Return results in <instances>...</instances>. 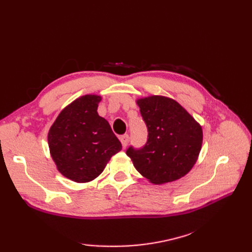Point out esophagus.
<instances>
[{
	"label": "esophagus",
	"instance_id": "esophagus-1",
	"mask_svg": "<svg viewBox=\"0 0 252 252\" xmlns=\"http://www.w3.org/2000/svg\"><path fill=\"white\" fill-rule=\"evenodd\" d=\"M120 141L122 143V146H123V148L125 149L127 147V145H128V142H129V135L128 134L122 135L120 138Z\"/></svg>",
	"mask_w": 252,
	"mask_h": 252
}]
</instances>
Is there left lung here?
Listing matches in <instances>:
<instances>
[{"instance_id": "left-lung-1", "label": "left lung", "mask_w": 252, "mask_h": 252, "mask_svg": "<svg viewBox=\"0 0 252 252\" xmlns=\"http://www.w3.org/2000/svg\"><path fill=\"white\" fill-rule=\"evenodd\" d=\"M148 139L141 149L129 147L126 155L144 178L161 185L186 175L199 158L203 143L201 125L170 97L138 98Z\"/></svg>"}]
</instances>
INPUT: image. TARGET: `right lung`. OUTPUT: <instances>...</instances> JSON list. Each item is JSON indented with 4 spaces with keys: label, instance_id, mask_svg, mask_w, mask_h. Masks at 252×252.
<instances>
[{
    "label": "right lung",
    "instance_id": "add662e5",
    "mask_svg": "<svg viewBox=\"0 0 252 252\" xmlns=\"http://www.w3.org/2000/svg\"><path fill=\"white\" fill-rule=\"evenodd\" d=\"M102 97L86 94L60 112L49 129L48 146L57 168L77 183H88L100 175L122 144L109 123L98 116Z\"/></svg>",
    "mask_w": 252,
    "mask_h": 252
}]
</instances>
